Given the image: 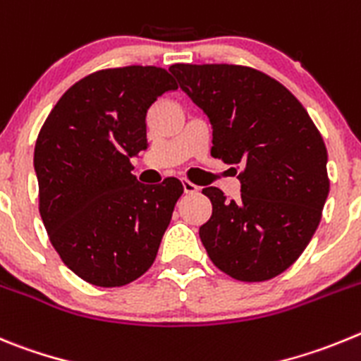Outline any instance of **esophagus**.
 Returning <instances> with one entry per match:
<instances>
[{"label": "esophagus", "instance_id": "obj_1", "mask_svg": "<svg viewBox=\"0 0 361 361\" xmlns=\"http://www.w3.org/2000/svg\"><path fill=\"white\" fill-rule=\"evenodd\" d=\"M181 183H183V190H185V194H196L197 190H200V188H197V185H194L192 181L183 180V181H181Z\"/></svg>", "mask_w": 361, "mask_h": 361}]
</instances>
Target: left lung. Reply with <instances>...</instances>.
I'll use <instances>...</instances> for the list:
<instances>
[{
  "instance_id": "left-lung-1",
  "label": "left lung",
  "mask_w": 361,
  "mask_h": 361,
  "mask_svg": "<svg viewBox=\"0 0 361 361\" xmlns=\"http://www.w3.org/2000/svg\"><path fill=\"white\" fill-rule=\"evenodd\" d=\"M180 87L212 124L210 154L241 167V197L203 188L212 216L200 228L210 261L243 282L290 268L310 245L329 194L327 149L288 87L239 64H173Z\"/></svg>"
}]
</instances>
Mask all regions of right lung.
I'll return each instance as SVG.
<instances>
[{"instance_id": "add662e5", "label": "right lung", "mask_w": 361, "mask_h": 361, "mask_svg": "<svg viewBox=\"0 0 361 361\" xmlns=\"http://www.w3.org/2000/svg\"><path fill=\"white\" fill-rule=\"evenodd\" d=\"M171 90L164 68L99 70L61 97L39 131V214L55 252L90 284L126 286L157 259L183 185L140 183L131 158L147 149L149 108Z\"/></svg>"}]
</instances>
